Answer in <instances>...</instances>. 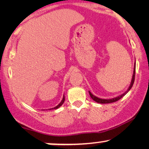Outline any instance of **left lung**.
I'll return each mask as SVG.
<instances>
[{
  "label": "left lung",
  "instance_id": "obj_1",
  "mask_svg": "<svg viewBox=\"0 0 149 149\" xmlns=\"http://www.w3.org/2000/svg\"><path fill=\"white\" fill-rule=\"evenodd\" d=\"M135 69H136V64H135L134 63V71H133V74H132V80H131V83H130V85L129 88H127V90H126L125 92H124L123 94H122V95H119V96L116 97H114V98H112V99H109V100H106V99H101V98H99V97H97L96 96H95V95H93L89 91V94H90V96L91 97V98L95 102H97V103H100V104H109V103H113V102H115L116 101L120 100L121 98H122L123 97H124L125 95H126V94L128 92L130 91V90L132 88V87L133 84H134V77H135Z\"/></svg>",
  "mask_w": 149,
  "mask_h": 149
}]
</instances>
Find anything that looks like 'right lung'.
I'll return each mask as SVG.
<instances>
[{"label": "right lung", "mask_w": 149, "mask_h": 149, "mask_svg": "<svg viewBox=\"0 0 149 149\" xmlns=\"http://www.w3.org/2000/svg\"><path fill=\"white\" fill-rule=\"evenodd\" d=\"M64 101H65V97H64H64H63L62 100L61 101L60 103H59V104H58V105L57 106V107H54V108H52V109H49V110H52V109H58V108H59V107H61V105H62L63 104H64Z\"/></svg>", "instance_id": "obj_1"}]
</instances>
